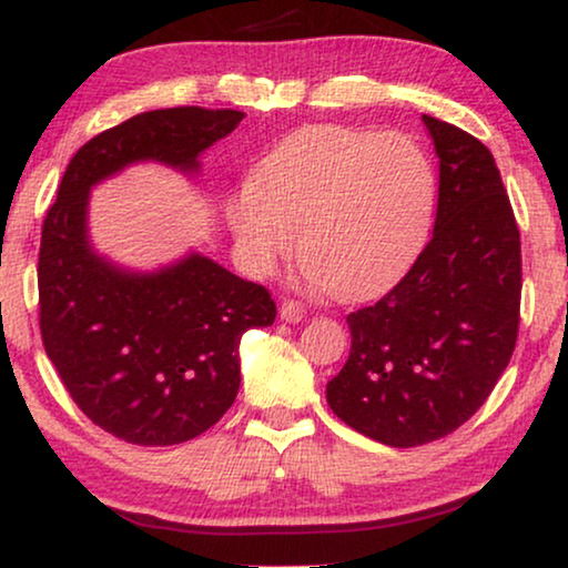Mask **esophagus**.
Segmentation results:
<instances>
[{"instance_id":"34e87169","label":"esophagus","mask_w":568,"mask_h":568,"mask_svg":"<svg viewBox=\"0 0 568 568\" xmlns=\"http://www.w3.org/2000/svg\"><path fill=\"white\" fill-rule=\"evenodd\" d=\"M278 315H282V321L286 323H300L302 317H305V305L297 300H284L282 307H278Z\"/></svg>"}]
</instances>
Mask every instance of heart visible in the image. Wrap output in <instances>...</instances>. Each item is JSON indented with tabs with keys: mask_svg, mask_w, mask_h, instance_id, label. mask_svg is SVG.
<instances>
[{
	"mask_svg": "<svg viewBox=\"0 0 568 568\" xmlns=\"http://www.w3.org/2000/svg\"><path fill=\"white\" fill-rule=\"evenodd\" d=\"M437 170L410 134L325 123L282 139L227 204L253 271L297 251L336 297H369L406 274L426 243Z\"/></svg>",
	"mask_w": 568,
	"mask_h": 568,
	"instance_id": "obj_1",
	"label": "heart"
}]
</instances>
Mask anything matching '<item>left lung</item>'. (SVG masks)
Listing matches in <instances>:
<instances>
[{"label":"left lung","mask_w":568,"mask_h":568,"mask_svg":"<svg viewBox=\"0 0 568 568\" xmlns=\"http://www.w3.org/2000/svg\"><path fill=\"white\" fill-rule=\"evenodd\" d=\"M439 158L434 232L406 276L346 317L352 352L325 387L333 414L387 447L447 437L491 395L519 328L523 253L494 154L422 115Z\"/></svg>","instance_id":"1"}]
</instances>
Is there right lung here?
Here are the masks:
<instances>
[{
	"label": "right lung",
	"instance_id": "right-lung-1",
	"mask_svg": "<svg viewBox=\"0 0 568 568\" xmlns=\"http://www.w3.org/2000/svg\"><path fill=\"white\" fill-rule=\"evenodd\" d=\"M243 119L230 108H162L92 136L43 220L45 354L82 414L131 445L170 447L212 429L237 398L240 338L274 323L276 305L266 286L199 253L150 274L115 266L90 245V189L146 160L199 173V154Z\"/></svg>",
	"mask_w": 568,
	"mask_h": 568
}]
</instances>
